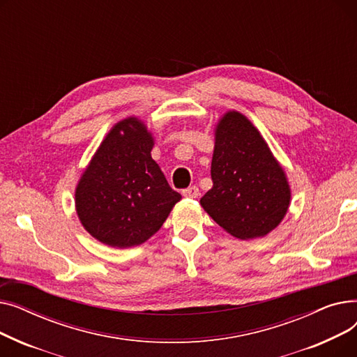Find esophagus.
<instances>
[{
	"instance_id": "esophagus-1",
	"label": "esophagus",
	"mask_w": 357,
	"mask_h": 357,
	"mask_svg": "<svg viewBox=\"0 0 357 357\" xmlns=\"http://www.w3.org/2000/svg\"><path fill=\"white\" fill-rule=\"evenodd\" d=\"M182 195H183V197H186V198H198V195H199V190L197 188L195 185H192V186H190V188L183 190V191H182Z\"/></svg>"
}]
</instances>
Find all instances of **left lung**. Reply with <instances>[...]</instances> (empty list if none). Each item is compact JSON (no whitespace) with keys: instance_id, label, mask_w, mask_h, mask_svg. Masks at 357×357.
Here are the masks:
<instances>
[{"instance_id":"1","label":"left lung","mask_w":357,"mask_h":357,"mask_svg":"<svg viewBox=\"0 0 357 357\" xmlns=\"http://www.w3.org/2000/svg\"><path fill=\"white\" fill-rule=\"evenodd\" d=\"M211 179L201 205L237 238L265 236L287 214L291 191L282 167L240 112H227L217 126Z\"/></svg>"}]
</instances>
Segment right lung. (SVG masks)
Wrapping results in <instances>:
<instances>
[{"instance_id": "1", "label": "right lung", "mask_w": 357, "mask_h": 357, "mask_svg": "<svg viewBox=\"0 0 357 357\" xmlns=\"http://www.w3.org/2000/svg\"><path fill=\"white\" fill-rule=\"evenodd\" d=\"M153 139L137 119L112 128L82 175L75 199L86 231L112 248L144 243L181 194L152 159Z\"/></svg>"}]
</instances>
